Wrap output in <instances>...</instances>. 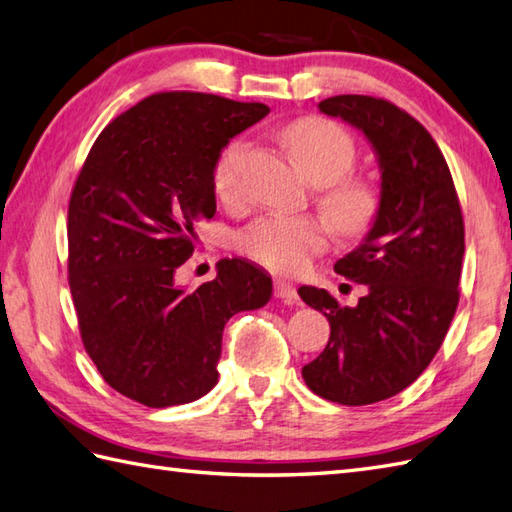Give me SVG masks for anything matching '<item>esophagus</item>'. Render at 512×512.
I'll return each instance as SVG.
<instances>
[{"mask_svg": "<svg viewBox=\"0 0 512 512\" xmlns=\"http://www.w3.org/2000/svg\"><path fill=\"white\" fill-rule=\"evenodd\" d=\"M275 297L279 301H284L286 306H292V303H297L299 295H297V288L290 284V281H284V279H277L275 281Z\"/></svg>", "mask_w": 512, "mask_h": 512, "instance_id": "1", "label": "esophagus"}]
</instances>
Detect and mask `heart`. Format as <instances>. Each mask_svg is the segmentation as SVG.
I'll return each mask as SVG.
<instances>
[{
  "label": "heart",
  "instance_id": "b5f03b06",
  "mask_svg": "<svg viewBox=\"0 0 512 512\" xmlns=\"http://www.w3.org/2000/svg\"><path fill=\"white\" fill-rule=\"evenodd\" d=\"M284 143L292 160L312 184L328 187L323 206L341 231H361L376 213V193L369 184L345 178L356 160L352 136L325 118H299L284 129ZM246 140H233L217 156L213 187L224 204H237L244 195L242 167ZM328 226L314 217L270 215L244 228L237 246L244 255L273 270H297L312 253L325 246Z\"/></svg>",
  "mask_w": 512,
  "mask_h": 512
}]
</instances>
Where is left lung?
Masks as SVG:
<instances>
[{
  "instance_id": "1",
  "label": "left lung",
  "mask_w": 512,
  "mask_h": 512,
  "mask_svg": "<svg viewBox=\"0 0 512 512\" xmlns=\"http://www.w3.org/2000/svg\"><path fill=\"white\" fill-rule=\"evenodd\" d=\"M319 110L367 138L380 195L361 244L334 264L365 297L350 308L323 288H299L330 323L328 345L301 374L325 400L372 405L409 387L440 350L460 301L464 222L447 160L416 118L361 94L332 96Z\"/></svg>"
}]
</instances>
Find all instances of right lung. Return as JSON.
<instances>
[{"label":"right lung","mask_w":512,"mask_h":512,"mask_svg":"<svg viewBox=\"0 0 512 512\" xmlns=\"http://www.w3.org/2000/svg\"><path fill=\"white\" fill-rule=\"evenodd\" d=\"M268 112L202 92L147 96L103 129L76 178L68 273L81 339L105 383L140 405L209 394L226 321L273 295L248 259H222L195 290L176 284L195 224L215 215L217 156Z\"/></svg>","instance_id":"1"}]
</instances>
